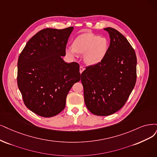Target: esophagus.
Segmentation results:
<instances>
[{"label": "esophagus", "instance_id": "1", "mask_svg": "<svg viewBox=\"0 0 157 157\" xmlns=\"http://www.w3.org/2000/svg\"><path fill=\"white\" fill-rule=\"evenodd\" d=\"M84 70H85L84 67H79V72H80V74H82V73L84 71Z\"/></svg>", "mask_w": 157, "mask_h": 157}]
</instances>
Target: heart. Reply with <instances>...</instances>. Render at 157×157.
I'll list each match as a JSON object with an SVG mask.
<instances>
[{
  "mask_svg": "<svg viewBox=\"0 0 157 157\" xmlns=\"http://www.w3.org/2000/svg\"><path fill=\"white\" fill-rule=\"evenodd\" d=\"M108 50L109 43L106 38L85 33L75 39L72 47L65 48V54L71 59L75 58L76 54H83V61L86 65L94 66L104 59Z\"/></svg>",
  "mask_w": 157,
  "mask_h": 157,
  "instance_id": "b5f03b06",
  "label": "heart"
}]
</instances>
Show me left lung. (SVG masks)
Segmentation results:
<instances>
[{"label": "left lung", "mask_w": 157, "mask_h": 157, "mask_svg": "<svg viewBox=\"0 0 157 157\" xmlns=\"http://www.w3.org/2000/svg\"><path fill=\"white\" fill-rule=\"evenodd\" d=\"M110 45L104 59L86 67L81 75L85 105L92 114L111 115L122 107L134 89L136 56L127 39L118 30L106 28Z\"/></svg>", "instance_id": "8db88e82"}]
</instances>
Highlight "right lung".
Here are the masks:
<instances>
[{"mask_svg": "<svg viewBox=\"0 0 157 157\" xmlns=\"http://www.w3.org/2000/svg\"><path fill=\"white\" fill-rule=\"evenodd\" d=\"M73 30L43 29L28 40L19 57L17 84L23 101L40 117L61 113L69 90L81 79L79 64L62 58Z\"/></svg>", "mask_w": 157, "mask_h": 157, "instance_id": "add662e5", "label": "right lung"}]
</instances>
